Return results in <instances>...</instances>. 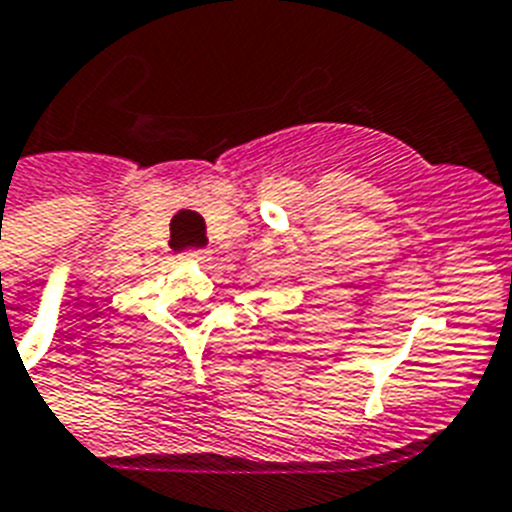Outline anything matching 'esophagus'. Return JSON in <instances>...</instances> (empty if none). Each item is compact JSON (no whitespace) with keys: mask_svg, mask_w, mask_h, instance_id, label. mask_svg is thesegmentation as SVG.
<instances>
[{"mask_svg":"<svg viewBox=\"0 0 512 512\" xmlns=\"http://www.w3.org/2000/svg\"><path fill=\"white\" fill-rule=\"evenodd\" d=\"M208 256H211V253L205 251V248H189V251L178 253V259L194 261V264H205V261H208Z\"/></svg>","mask_w":512,"mask_h":512,"instance_id":"1","label":"esophagus"}]
</instances>
